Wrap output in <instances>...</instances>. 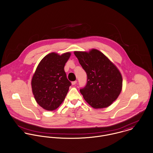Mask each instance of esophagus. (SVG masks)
<instances>
[{
  "label": "esophagus",
  "mask_w": 153,
  "mask_h": 153,
  "mask_svg": "<svg viewBox=\"0 0 153 153\" xmlns=\"http://www.w3.org/2000/svg\"><path fill=\"white\" fill-rule=\"evenodd\" d=\"M77 81H74V82H71V85H75L76 83H77Z\"/></svg>",
  "instance_id": "34e87169"
}]
</instances>
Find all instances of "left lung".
<instances>
[{
	"label": "left lung",
	"mask_w": 153,
	"mask_h": 153,
	"mask_svg": "<svg viewBox=\"0 0 153 153\" xmlns=\"http://www.w3.org/2000/svg\"><path fill=\"white\" fill-rule=\"evenodd\" d=\"M74 53L87 75V83L80 93L95 109L106 108L119 96L123 87L122 75L116 66L96 49Z\"/></svg>",
	"instance_id": "obj_1"
}]
</instances>
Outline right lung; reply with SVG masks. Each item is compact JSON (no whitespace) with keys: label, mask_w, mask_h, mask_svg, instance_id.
<instances>
[{"label":"right lung","mask_w":153,"mask_h":153,"mask_svg":"<svg viewBox=\"0 0 153 153\" xmlns=\"http://www.w3.org/2000/svg\"><path fill=\"white\" fill-rule=\"evenodd\" d=\"M70 56V51L61 55L51 52L37 66L31 81L32 90L36 102L45 110H56L65 99L71 83L64 68Z\"/></svg>","instance_id":"add662e5"}]
</instances>
